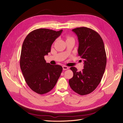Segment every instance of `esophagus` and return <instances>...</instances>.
Returning a JSON list of instances; mask_svg holds the SVG:
<instances>
[{
  "label": "esophagus",
  "instance_id": "esophagus-1",
  "mask_svg": "<svg viewBox=\"0 0 123 123\" xmlns=\"http://www.w3.org/2000/svg\"><path fill=\"white\" fill-rule=\"evenodd\" d=\"M62 68H63V70H67L69 69V67L67 66H62Z\"/></svg>",
  "mask_w": 123,
  "mask_h": 123
}]
</instances>
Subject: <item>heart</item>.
I'll use <instances>...</instances> for the list:
<instances>
[{
	"mask_svg": "<svg viewBox=\"0 0 123 123\" xmlns=\"http://www.w3.org/2000/svg\"><path fill=\"white\" fill-rule=\"evenodd\" d=\"M71 38V37H68V38Z\"/></svg>",
	"mask_w": 123,
	"mask_h": 123,
	"instance_id": "obj_1",
	"label": "heart"
}]
</instances>
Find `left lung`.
<instances>
[{"label":"left lung","instance_id":"8db88e82","mask_svg":"<svg viewBox=\"0 0 123 123\" xmlns=\"http://www.w3.org/2000/svg\"><path fill=\"white\" fill-rule=\"evenodd\" d=\"M72 31L79 40L78 54L84 59V68L79 72L74 67H71L73 76L69 83L74 92L87 95L98 87L105 72L107 62L105 46L101 37L93 30L80 27Z\"/></svg>","mask_w":123,"mask_h":123}]
</instances>
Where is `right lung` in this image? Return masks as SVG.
<instances>
[{"instance_id":"obj_1","label":"right lung","mask_w":123,"mask_h":123,"mask_svg":"<svg viewBox=\"0 0 123 123\" xmlns=\"http://www.w3.org/2000/svg\"><path fill=\"white\" fill-rule=\"evenodd\" d=\"M62 32V30L36 29L30 33L24 41L20 69L26 83L37 93L43 94L50 91L61 75L62 67L47 63L44 56L50 52L52 44Z\"/></svg>"}]
</instances>
